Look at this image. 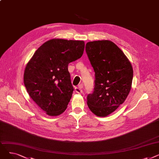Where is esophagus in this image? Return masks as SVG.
I'll use <instances>...</instances> for the list:
<instances>
[{"label": "esophagus", "mask_w": 159, "mask_h": 159, "mask_svg": "<svg viewBox=\"0 0 159 159\" xmlns=\"http://www.w3.org/2000/svg\"><path fill=\"white\" fill-rule=\"evenodd\" d=\"M82 88H83V85L82 84H80V85H79L78 87H76L75 88V91H76V92L77 93H79V94H80V93H82Z\"/></svg>", "instance_id": "obj_1"}]
</instances>
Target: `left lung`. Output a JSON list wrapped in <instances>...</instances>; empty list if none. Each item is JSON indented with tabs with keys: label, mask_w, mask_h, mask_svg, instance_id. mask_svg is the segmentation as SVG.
<instances>
[{
	"label": "left lung",
	"mask_w": 159,
	"mask_h": 159,
	"mask_svg": "<svg viewBox=\"0 0 159 159\" xmlns=\"http://www.w3.org/2000/svg\"><path fill=\"white\" fill-rule=\"evenodd\" d=\"M86 51L95 73L94 91L88 95L87 104L95 115L105 117L117 109L129 95L132 66L122 50L110 40L89 42Z\"/></svg>",
	"instance_id": "left-lung-1"
}]
</instances>
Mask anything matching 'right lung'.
<instances>
[{
	"label": "right lung",
	"instance_id": "1",
	"mask_svg": "<svg viewBox=\"0 0 159 159\" xmlns=\"http://www.w3.org/2000/svg\"><path fill=\"white\" fill-rule=\"evenodd\" d=\"M83 40H49L41 45L27 63L24 84L30 97L49 116L66 110L73 88L68 66L84 53Z\"/></svg>",
	"mask_w": 159,
	"mask_h": 159
}]
</instances>
